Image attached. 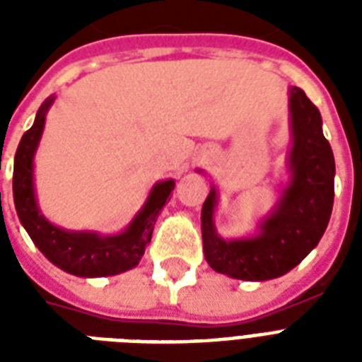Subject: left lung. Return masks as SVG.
I'll return each mask as SVG.
<instances>
[{"label":"left lung","mask_w":362,"mask_h":362,"mask_svg":"<svg viewBox=\"0 0 362 362\" xmlns=\"http://www.w3.org/2000/svg\"><path fill=\"white\" fill-rule=\"evenodd\" d=\"M293 146L289 184L252 238L223 240L216 233L218 192L212 186L201 210L203 252L216 272L237 280L284 276L308 255L325 233L334 203V156L321 129V115L300 88L289 90Z\"/></svg>","instance_id":"8db88e82"}]
</instances>
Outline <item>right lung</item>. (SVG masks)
I'll use <instances>...</instances> for the list:
<instances>
[{
    "instance_id": "add662e5",
    "label": "right lung",
    "mask_w": 362,
    "mask_h": 362,
    "mask_svg": "<svg viewBox=\"0 0 362 362\" xmlns=\"http://www.w3.org/2000/svg\"><path fill=\"white\" fill-rule=\"evenodd\" d=\"M54 103V95L39 107L35 122L25 131L14 153L13 197L20 223L24 226L42 255L58 269L81 278L115 276L139 264L152 240L159 212L167 203L175 180L158 182L127 229L120 235H98L90 231H67L52 226L37 206L33 187V156L45 129V118Z\"/></svg>"
}]
</instances>
